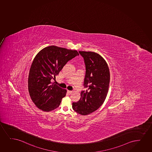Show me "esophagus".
<instances>
[{
  "label": "esophagus",
  "mask_w": 152,
  "mask_h": 152,
  "mask_svg": "<svg viewBox=\"0 0 152 152\" xmlns=\"http://www.w3.org/2000/svg\"><path fill=\"white\" fill-rule=\"evenodd\" d=\"M68 92V94H71L72 92H73V91H67Z\"/></svg>",
  "instance_id": "1"
}]
</instances>
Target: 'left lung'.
Here are the masks:
<instances>
[{
	"label": "left lung",
	"instance_id": "8db88e82",
	"mask_svg": "<svg viewBox=\"0 0 152 152\" xmlns=\"http://www.w3.org/2000/svg\"><path fill=\"white\" fill-rule=\"evenodd\" d=\"M86 67L84 86L78 102L72 103V108L81 115L96 111L102 105L107 94L110 73L107 64L100 54L91 51H79Z\"/></svg>",
	"mask_w": 152,
	"mask_h": 152
}]
</instances>
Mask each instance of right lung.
Returning <instances> with one entry per match:
<instances>
[{
  "instance_id": "right-lung-1",
  "label": "right lung",
  "mask_w": 152,
  "mask_h": 152,
  "mask_svg": "<svg viewBox=\"0 0 152 152\" xmlns=\"http://www.w3.org/2000/svg\"><path fill=\"white\" fill-rule=\"evenodd\" d=\"M79 55L77 50L50 46L35 56L29 71L28 91L39 110L50 112L60 106L67 91L51 83V80L58 75L68 61Z\"/></svg>"
}]
</instances>
